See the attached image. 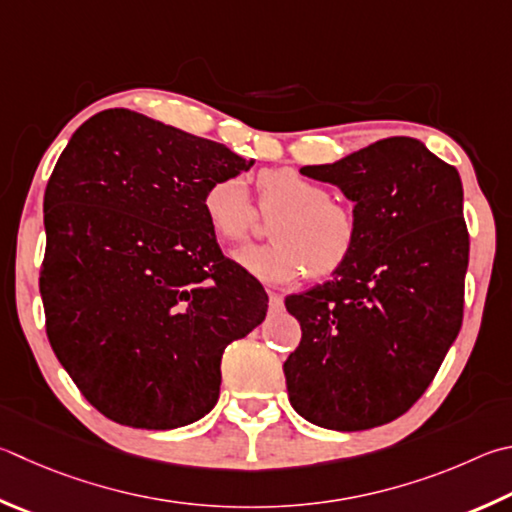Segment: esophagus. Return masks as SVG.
<instances>
[{"label":"esophagus","instance_id":"1","mask_svg":"<svg viewBox=\"0 0 512 512\" xmlns=\"http://www.w3.org/2000/svg\"><path fill=\"white\" fill-rule=\"evenodd\" d=\"M268 309H271V311H282V309H284L282 295H277V293L268 295Z\"/></svg>","mask_w":512,"mask_h":512}]
</instances>
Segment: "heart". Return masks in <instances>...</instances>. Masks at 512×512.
I'll return each instance as SVG.
<instances>
[{"instance_id":"heart-1","label":"heart","mask_w":512,"mask_h":512,"mask_svg":"<svg viewBox=\"0 0 512 512\" xmlns=\"http://www.w3.org/2000/svg\"><path fill=\"white\" fill-rule=\"evenodd\" d=\"M259 208L280 212L271 221L266 246L235 250V262L257 282L280 286L302 277H329L349 264L358 248L360 226L356 212L331 199L327 185L291 167L257 174ZM203 215L212 232L224 241H241L255 228L257 212L246 181L221 176L203 192Z\"/></svg>"}]
</instances>
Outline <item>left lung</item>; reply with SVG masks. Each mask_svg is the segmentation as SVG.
<instances>
[{
  "label": "left lung",
  "mask_w": 512,
  "mask_h": 512,
  "mask_svg": "<svg viewBox=\"0 0 512 512\" xmlns=\"http://www.w3.org/2000/svg\"><path fill=\"white\" fill-rule=\"evenodd\" d=\"M300 172L353 201L360 239L333 280L284 300L302 327L284 362L288 401L313 425L369 430L410 410L459 336L470 253L461 176L407 136Z\"/></svg>",
  "instance_id": "1"
}]
</instances>
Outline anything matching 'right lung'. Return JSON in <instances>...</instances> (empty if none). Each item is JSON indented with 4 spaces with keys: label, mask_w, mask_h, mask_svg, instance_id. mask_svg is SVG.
I'll return each instance as SVG.
<instances>
[{
    "label": "right lung",
    "mask_w": 512,
    "mask_h": 512,
    "mask_svg": "<svg viewBox=\"0 0 512 512\" xmlns=\"http://www.w3.org/2000/svg\"><path fill=\"white\" fill-rule=\"evenodd\" d=\"M129 109L78 127L44 192L46 336L111 421L172 430L217 405L221 356L262 324L264 286L224 257L203 192L253 167Z\"/></svg>",
    "instance_id": "1"
}]
</instances>
